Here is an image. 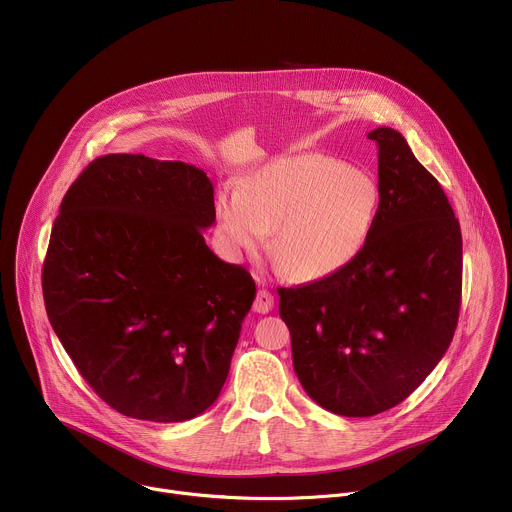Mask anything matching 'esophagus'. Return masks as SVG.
<instances>
[{
  "mask_svg": "<svg viewBox=\"0 0 512 512\" xmlns=\"http://www.w3.org/2000/svg\"><path fill=\"white\" fill-rule=\"evenodd\" d=\"M271 308H273V296L267 289H259L255 296V302H253V310L257 314H267V312H271Z\"/></svg>",
  "mask_w": 512,
  "mask_h": 512,
  "instance_id": "1",
  "label": "esophagus"
}]
</instances>
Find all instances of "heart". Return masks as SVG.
Instances as JSON below:
<instances>
[{"label": "heart", "instance_id": "1", "mask_svg": "<svg viewBox=\"0 0 512 512\" xmlns=\"http://www.w3.org/2000/svg\"><path fill=\"white\" fill-rule=\"evenodd\" d=\"M381 208L377 180L324 154L283 156L216 198L223 243L255 257L273 231V255L302 281L346 267L369 243Z\"/></svg>", "mask_w": 512, "mask_h": 512}]
</instances>
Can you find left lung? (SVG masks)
I'll use <instances>...</instances> for the list:
<instances>
[{"label": "left lung", "instance_id": "8db88e82", "mask_svg": "<svg viewBox=\"0 0 512 512\" xmlns=\"http://www.w3.org/2000/svg\"><path fill=\"white\" fill-rule=\"evenodd\" d=\"M369 139L381 192L369 243L340 271L277 289L304 391L344 417L407 399L446 354L462 300V233L440 182L399 131Z\"/></svg>", "mask_w": 512, "mask_h": 512}]
</instances>
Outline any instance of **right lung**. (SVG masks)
<instances>
[{
	"label": "right lung",
	"mask_w": 512,
	"mask_h": 512,
	"mask_svg": "<svg viewBox=\"0 0 512 512\" xmlns=\"http://www.w3.org/2000/svg\"><path fill=\"white\" fill-rule=\"evenodd\" d=\"M214 218L200 168L141 154L93 160L62 198L46 314L81 377L127 417L192 419L229 377L257 289L208 249Z\"/></svg>",
	"instance_id": "1"
}]
</instances>
